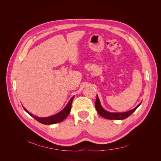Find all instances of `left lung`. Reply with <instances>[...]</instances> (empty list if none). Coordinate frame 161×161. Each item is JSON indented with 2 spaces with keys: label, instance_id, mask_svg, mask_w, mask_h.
<instances>
[{
  "label": "left lung",
  "instance_id": "1",
  "mask_svg": "<svg viewBox=\"0 0 161 161\" xmlns=\"http://www.w3.org/2000/svg\"><path fill=\"white\" fill-rule=\"evenodd\" d=\"M141 104V103H139L136 108L131 111H129L125 113H110L104 110L102 105H100L99 98L98 97V95L96 96V103H95V108L96 111L98 113V114L102 116V117L105 118L107 119L110 120H123L126 119L128 116H130L133 112L135 111V110L138 108L139 105Z\"/></svg>",
  "mask_w": 161,
  "mask_h": 161
}]
</instances>
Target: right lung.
Segmentation results:
<instances>
[{
	"label": "right lung",
	"instance_id": "1",
	"mask_svg": "<svg viewBox=\"0 0 161 161\" xmlns=\"http://www.w3.org/2000/svg\"><path fill=\"white\" fill-rule=\"evenodd\" d=\"M74 98V96H72V98L70 100L69 102L67 105V106L61 112H59V113H58L55 115H53V116H49V117L39 118L37 116H34L33 114H31L28 111H26L25 108H24V109L26 111V112H27L30 116L33 117L34 119H35L37 121H38L39 122L41 123L42 124L50 125V124H56V123H59V122H62L63 120H65L66 118L68 116V115L69 114V113L70 112L71 105H72V102L73 101Z\"/></svg>",
	"mask_w": 161,
	"mask_h": 161
}]
</instances>
